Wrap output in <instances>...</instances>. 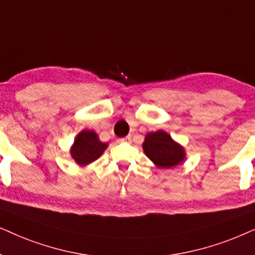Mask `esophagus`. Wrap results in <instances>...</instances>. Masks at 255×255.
I'll use <instances>...</instances> for the list:
<instances>
[{
	"label": "esophagus",
	"mask_w": 255,
	"mask_h": 255,
	"mask_svg": "<svg viewBox=\"0 0 255 255\" xmlns=\"http://www.w3.org/2000/svg\"><path fill=\"white\" fill-rule=\"evenodd\" d=\"M130 140H131L130 136H126L124 138H119L118 142H120V143H122V142H130Z\"/></svg>",
	"instance_id": "1"
}]
</instances>
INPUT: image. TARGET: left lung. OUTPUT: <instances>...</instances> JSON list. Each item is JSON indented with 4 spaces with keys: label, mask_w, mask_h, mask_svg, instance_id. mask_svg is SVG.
Listing matches in <instances>:
<instances>
[{
    "label": "left lung",
    "mask_w": 255,
    "mask_h": 255,
    "mask_svg": "<svg viewBox=\"0 0 255 255\" xmlns=\"http://www.w3.org/2000/svg\"><path fill=\"white\" fill-rule=\"evenodd\" d=\"M142 149L157 168L170 169L185 161L186 152L182 144L176 142L164 130H157L145 135Z\"/></svg>",
    "instance_id": "left-lung-1"
}]
</instances>
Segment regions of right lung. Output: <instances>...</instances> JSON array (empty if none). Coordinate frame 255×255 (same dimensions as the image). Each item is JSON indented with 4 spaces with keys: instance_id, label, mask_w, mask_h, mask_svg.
<instances>
[{
    "instance_id": "right-lung-1",
    "label": "right lung",
    "mask_w": 255,
    "mask_h": 255,
    "mask_svg": "<svg viewBox=\"0 0 255 255\" xmlns=\"http://www.w3.org/2000/svg\"><path fill=\"white\" fill-rule=\"evenodd\" d=\"M108 147V143L100 141L99 135L94 130L83 129L74 137L70 148V155L80 167L97 161Z\"/></svg>"
}]
</instances>
